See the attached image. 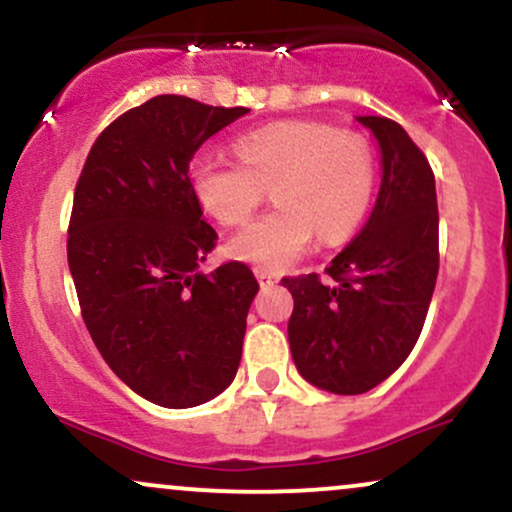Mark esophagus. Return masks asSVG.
Listing matches in <instances>:
<instances>
[{
	"mask_svg": "<svg viewBox=\"0 0 512 512\" xmlns=\"http://www.w3.org/2000/svg\"><path fill=\"white\" fill-rule=\"evenodd\" d=\"M257 281H260L262 289H269V286H274L276 281H279V276L272 274V272H264V269H257Z\"/></svg>",
	"mask_w": 512,
	"mask_h": 512,
	"instance_id": "34e87169",
	"label": "esophagus"
}]
</instances>
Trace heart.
Segmentation results:
<instances>
[{
    "label": "heart",
    "instance_id": "b5f03b06",
    "mask_svg": "<svg viewBox=\"0 0 512 512\" xmlns=\"http://www.w3.org/2000/svg\"><path fill=\"white\" fill-rule=\"evenodd\" d=\"M236 161L197 154L190 185L223 226L250 219L269 187L276 207L228 240L226 252L264 272L293 264L313 243H342L363 221L373 197V151L361 134L320 122H279L243 134Z\"/></svg>",
    "mask_w": 512,
    "mask_h": 512
}]
</instances>
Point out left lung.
I'll return each mask as SVG.
<instances>
[{"instance_id":"8db88e82","label":"left lung","mask_w":512,"mask_h":512,"mask_svg":"<svg viewBox=\"0 0 512 512\" xmlns=\"http://www.w3.org/2000/svg\"><path fill=\"white\" fill-rule=\"evenodd\" d=\"M380 146L383 180L366 226L317 274L286 276L291 356L310 385L363 395L407 361L438 276L436 178L402 125L356 117Z\"/></svg>"}]
</instances>
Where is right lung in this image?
I'll list each match as a JSON object with an SVG mask.
<instances>
[{"instance_id":"1","label":"right lung","mask_w":512,"mask_h":512,"mask_svg":"<svg viewBox=\"0 0 512 512\" xmlns=\"http://www.w3.org/2000/svg\"><path fill=\"white\" fill-rule=\"evenodd\" d=\"M245 113L151 98L103 129L76 182L67 260L81 315L117 378L158 407L209 402L238 373L260 284L243 262L199 272L216 231L187 170Z\"/></svg>"}]
</instances>
